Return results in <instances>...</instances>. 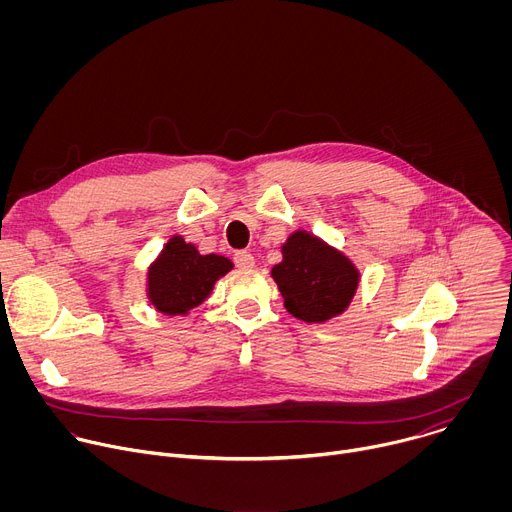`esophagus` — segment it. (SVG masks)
I'll use <instances>...</instances> for the list:
<instances>
[{
    "instance_id": "esophagus-1",
    "label": "esophagus",
    "mask_w": 512,
    "mask_h": 512,
    "mask_svg": "<svg viewBox=\"0 0 512 512\" xmlns=\"http://www.w3.org/2000/svg\"><path fill=\"white\" fill-rule=\"evenodd\" d=\"M233 259L239 269H251L255 265V257L249 251H237Z\"/></svg>"
}]
</instances>
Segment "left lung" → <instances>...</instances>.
<instances>
[{
	"instance_id": "1",
	"label": "left lung",
	"mask_w": 512,
	"mask_h": 512,
	"mask_svg": "<svg viewBox=\"0 0 512 512\" xmlns=\"http://www.w3.org/2000/svg\"><path fill=\"white\" fill-rule=\"evenodd\" d=\"M287 312L304 322H326L350 304L358 273L346 257L308 233L283 245V261L271 271Z\"/></svg>"
}]
</instances>
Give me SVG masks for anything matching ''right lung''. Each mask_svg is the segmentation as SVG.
I'll list each match as a JSON object with an SVG mask.
<instances>
[{"label": "right lung", "mask_w": 512, "mask_h": 512, "mask_svg": "<svg viewBox=\"0 0 512 512\" xmlns=\"http://www.w3.org/2000/svg\"><path fill=\"white\" fill-rule=\"evenodd\" d=\"M231 267L227 257L200 255L182 237H174L148 275L152 304L162 314H186L208 298L214 281Z\"/></svg>", "instance_id": "add662e5"}]
</instances>
